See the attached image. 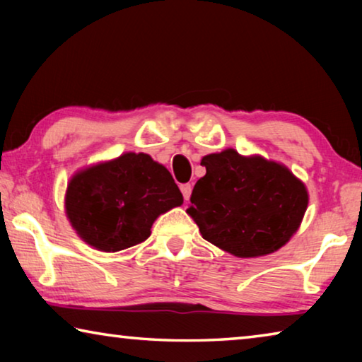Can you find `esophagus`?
Instances as JSON below:
<instances>
[{"instance_id":"obj_1","label":"esophagus","mask_w":362,"mask_h":362,"mask_svg":"<svg viewBox=\"0 0 362 362\" xmlns=\"http://www.w3.org/2000/svg\"><path fill=\"white\" fill-rule=\"evenodd\" d=\"M192 189H193L192 183H183V185H180V192H182V194H183V199H185V201L189 199V194H192Z\"/></svg>"}]
</instances>
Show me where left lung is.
Returning a JSON list of instances; mask_svg holds the SVG:
<instances>
[{
  "label": "left lung",
  "instance_id": "8db88e82",
  "mask_svg": "<svg viewBox=\"0 0 362 362\" xmlns=\"http://www.w3.org/2000/svg\"><path fill=\"white\" fill-rule=\"evenodd\" d=\"M188 214L201 235L236 257L272 254L291 240L308 206V193L287 168L235 150L207 155Z\"/></svg>",
  "mask_w": 362,
  "mask_h": 362
}]
</instances>
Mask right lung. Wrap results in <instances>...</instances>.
<instances>
[{
  "label": "right lung",
  "mask_w": 362,
  "mask_h": 362,
  "mask_svg": "<svg viewBox=\"0 0 362 362\" xmlns=\"http://www.w3.org/2000/svg\"><path fill=\"white\" fill-rule=\"evenodd\" d=\"M182 203L169 170L145 153H124L81 170L70 180L65 196L73 228L105 252L144 243L156 217Z\"/></svg>",
  "instance_id": "right-lung-1"
}]
</instances>
